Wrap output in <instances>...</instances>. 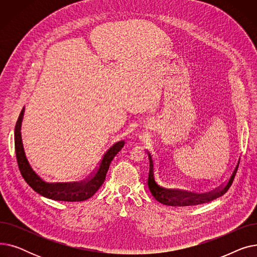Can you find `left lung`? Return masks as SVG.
I'll list each match as a JSON object with an SVG mask.
<instances>
[{"mask_svg": "<svg viewBox=\"0 0 257 257\" xmlns=\"http://www.w3.org/2000/svg\"><path fill=\"white\" fill-rule=\"evenodd\" d=\"M150 161V170H149V178H148V187L152 194V196L160 202L161 204L169 205V206H176V207H186V206H195L199 204L208 203V202L217 199L221 196H223L231 186L234 176L236 174L239 159L237 161V165L233 169V172L231 174L230 178L224 184L223 186L219 187L218 190H215L211 193L206 194H197L192 192H186L177 190V188H170L167 187L163 181L160 180L159 174H155V164L153 161V158L151 154H148Z\"/></svg>", "mask_w": 257, "mask_h": 257, "instance_id": "obj_1", "label": "left lung"}]
</instances>
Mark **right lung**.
<instances>
[{
  "label": "right lung",
  "instance_id": "add662e5",
  "mask_svg": "<svg viewBox=\"0 0 257 257\" xmlns=\"http://www.w3.org/2000/svg\"><path fill=\"white\" fill-rule=\"evenodd\" d=\"M25 107L22 109L18 118L15 129V146L19 169L25 181L28 183L33 190L46 197L55 201H66V202H79L84 201L92 197L103 184L106 174L109 169L112 159L120 151L125 145V141H119L111 146L103 155L98 167L96 168L88 177L78 181L71 182H51L43 179L32 169L28 159L26 157L24 145L22 141V121L24 118Z\"/></svg>",
  "mask_w": 257,
  "mask_h": 257
}]
</instances>
